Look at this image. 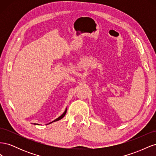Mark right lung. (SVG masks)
<instances>
[{
    "mask_svg": "<svg viewBox=\"0 0 156 156\" xmlns=\"http://www.w3.org/2000/svg\"><path fill=\"white\" fill-rule=\"evenodd\" d=\"M66 111H67V108H66V109L65 110V111L64 112V113H63V114L62 115H61V116H60L58 118V119H56V120H55L54 121H53V122H50V123H49V124H51V123H53V122H56V121H58V120H60V119H62V118L65 116V115L66 114Z\"/></svg>",
    "mask_w": 156,
    "mask_h": 156,
    "instance_id": "obj_1",
    "label": "right lung"
}]
</instances>
